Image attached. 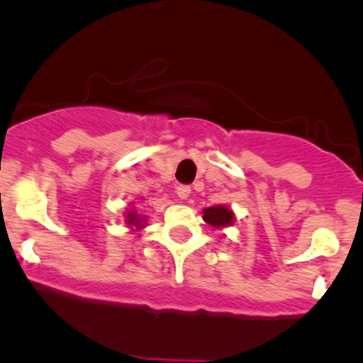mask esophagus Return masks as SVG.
Segmentation results:
<instances>
[{"instance_id":"34e87169","label":"esophagus","mask_w":363,"mask_h":363,"mask_svg":"<svg viewBox=\"0 0 363 363\" xmlns=\"http://www.w3.org/2000/svg\"><path fill=\"white\" fill-rule=\"evenodd\" d=\"M177 194L180 199H186L190 196V186L189 185H178L177 186Z\"/></svg>"}]
</instances>
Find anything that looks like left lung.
<instances>
[{"label": "left lung", "instance_id": "1", "mask_svg": "<svg viewBox=\"0 0 363 363\" xmlns=\"http://www.w3.org/2000/svg\"><path fill=\"white\" fill-rule=\"evenodd\" d=\"M204 222H208L213 227H225L234 222V213L225 206H216L204 209Z\"/></svg>", "mask_w": 363, "mask_h": 363}]
</instances>
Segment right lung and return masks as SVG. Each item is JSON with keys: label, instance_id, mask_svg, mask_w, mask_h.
<instances>
[{"label": "right lung", "instance_id": "1", "mask_svg": "<svg viewBox=\"0 0 363 363\" xmlns=\"http://www.w3.org/2000/svg\"><path fill=\"white\" fill-rule=\"evenodd\" d=\"M127 225H134V227H141L140 222H138L136 215L134 213H129V216H127Z\"/></svg>", "mask_w": 363, "mask_h": 363}]
</instances>
